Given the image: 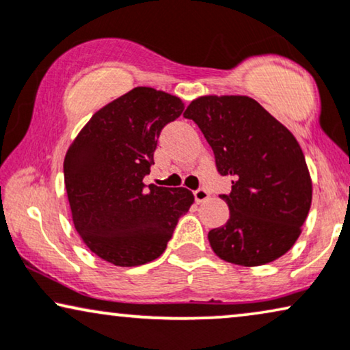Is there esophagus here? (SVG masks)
<instances>
[{
    "instance_id": "1",
    "label": "esophagus",
    "mask_w": 350,
    "mask_h": 350,
    "mask_svg": "<svg viewBox=\"0 0 350 350\" xmlns=\"http://www.w3.org/2000/svg\"><path fill=\"white\" fill-rule=\"evenodd\" d=\"M193 195H195V202H197V203H203V202H206V200L209 198V193L204 189L195 190Z\"/></svg>"
}]
</instances>
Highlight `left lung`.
<instances>
[{"instance_id":"8db88e82","label":"left lung","mask_w":350,"mask_h":350,"mask_svg":"<svg viewBox=\"0 0 350 350\" xmlns=\"http://www.w3.org/2000/svg\"><path fill=\"white\" fill-rule=\"evenodd\" d=\"M202 129L230 193V217L209 230L214 253L254 267L291 250L312 203V180L296 137L248 96H202L184 113Z\"/></svg>"}]
</instances>
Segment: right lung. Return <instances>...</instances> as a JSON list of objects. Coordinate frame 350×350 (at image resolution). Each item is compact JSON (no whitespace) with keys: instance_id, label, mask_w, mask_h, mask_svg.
<instances>
[{"instance_id":"obj_1","label":"right lung","mask_w":350,"mask_h":350,"mask_svg":"<svg viewBox=\"0 0 350 350\" xmlns=\"http://www.w3.org/2000/svg\"><path fill=\"white\" fill-rule=\"evenodd\" d=\"M184 111L179 97L134 88L97 110L68 147L64 179L75 229L92 253L118 267L160 258L189 211L184 187H146L161 129Z\"/></svg>"}]
</instances>
